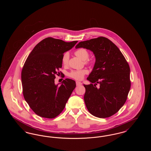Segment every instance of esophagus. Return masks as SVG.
Returning a JSON list of instances; mask_svg holds the SVG:
<instances>
[{
	"mask_svg": "<svg viewBox=\"0 0 151 151\" xmlns=\"http://www.w3.org/2000/svg\"><path fill=\"white\" fill-rule=\"evenodd\" d=\"M76 86H81V85L82 84V83H81V82H80V81H76Z\"/></svg>",
	"mask_w": 151,
	"mask_h": 151,
	"instance_id": "esophagus-1",
	"label": "esophagus"
}]
</instances>
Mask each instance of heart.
Wrapping results in <instances>:
<instances>
[{
	"label": "heart",
	"mask_w": 151,
	"mask_h": 151,
	"mask_svg": "<svg viewBox=\"0 0 151 151\" xmlns=\"http://www.w3.org/2000/svg\"><path fill=\"white\" fill-rule=\"evenodd\" d=\"M75 54L80 58L81 59L83 60H86L89 57V52L86 49L83 48H80L78 49L75 52ZM69 59V54L66 52L63 54L62 58V62L63 65H66L68 64ZM88 73V71L86 69H82V70H72L71 72H69L68 76L75 80H80L83 79L85 75Z\"/></svg>",
	"instance_id": "heart-1"
}]
</instances>
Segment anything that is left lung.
Wrapping results in <instances>:
<instances>
[{"label": "left lung", "mask_w": 151, "mask_h": 151, "mask_svg": "<svg viewBox=\"0 0 151 151\" xmlns=\"http://www.w3.org/2000/svg\"><path fill=\"white\" fill-rule=\"evenodd\" d=\"M75 48L89 50L96 58L87 78L91 84H84L88 110L100 118L114 115L124 104L131 87L130 69L125 58L114 43L103 37L80 42Z\"/></svg>", "instance_id": "obj_1"}]
</instances>
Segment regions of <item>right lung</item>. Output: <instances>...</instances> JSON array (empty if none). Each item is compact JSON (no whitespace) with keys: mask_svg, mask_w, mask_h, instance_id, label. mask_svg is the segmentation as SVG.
<instances>
[{"mask_svg":"<svg viewBox=\"0 0 151 151\" xmlns=\"http://www.w3.org/2000/svg\"><path fill=\"white\" fill-rule=\"evenodd\" d=\"M77 42L48 37L38 43L27 58L22 70V92L36 114L54 118L64 109L76 83L65 79L59 86L55 84V75L62 67L63 54Z\"/></svg>","mask_w":151,"mask_h":151,"instance_id":"right-lung-1","label":"right lung"}]
</instances>
